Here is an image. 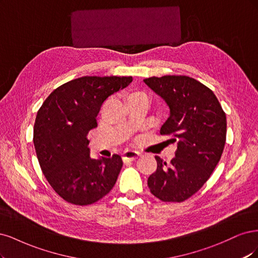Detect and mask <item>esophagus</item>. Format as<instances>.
<instances>
[{
  "label": "esophagus",
  "instance_id": "1",
  "mask_svg": "<svg viewBox=\"0 0 258 258\" xmlns=\"http://www.w3.org/2000/svg\"><path fill=\"white\" fill-rule=\"evenodd\" d=\"M140 156V153L139 152H136V151H132V150H127L123 153V156L122 159L123 161H135L136 159H138V157Z\"/></svg>",
  "mask_w": 258,
  "mask_h": 258
}]
</instances>
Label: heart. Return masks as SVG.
Segmentation results:
<instances>
[{"label": "heart", "instance_id": "heart-1", "mask_svg": "<svg viewBox=\"0 0 258 258\" xmlns=\"http://www.w3.org/2000/svg\"><path fill=\"white\" fill-rule=\"evenodd\" d=\"M140 96L147 97V95H146L144 92H139V91H137V92H133V93L128 96V98H131V97H140Z\"/></svg>", "mask_w": 258, "mask_h": 258}]
</instances>
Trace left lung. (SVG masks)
I'll return each mask as SVG.
<instances>
[{"label": "left lung", "mask_w": 258, "mask_h": 258, "mask_svg": "<svg viewBox=\"0 0 258 258\" xmlns=\"http://www.w3.org/2000/svg\"><path fill=\"white\" fill-rule=\"evenodd\" d=\"M144 81L170 109L161 135H171L178 145L169 165L155 156L157 168L148 186L162 202L182 203L202 188L221 160L226 114L212 91L194 78L167 75Z\"/></svg>", "instance_id": "8db88e82"}]
</instances>
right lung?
<instances>
[{
    "label": "right lung",
    "mask_w": 258,
    "mask_h": 258,
    "mask_svg": "<svg viewBox=\"0 0 258 258\" xmlns=\"http://www.w3.org/2000/svg\"><path fill=\"white\" fill-rule=\"evenodd\" d=\"M132 80L131 76L74 79L56 88L37 111L33 143L40 168L54 192L68 203H96L117 181L121 156L92 159L88 134L97 126L103 103Z\"/></svg>",
    "instance_id": "obj_1"
}]
</instances>
